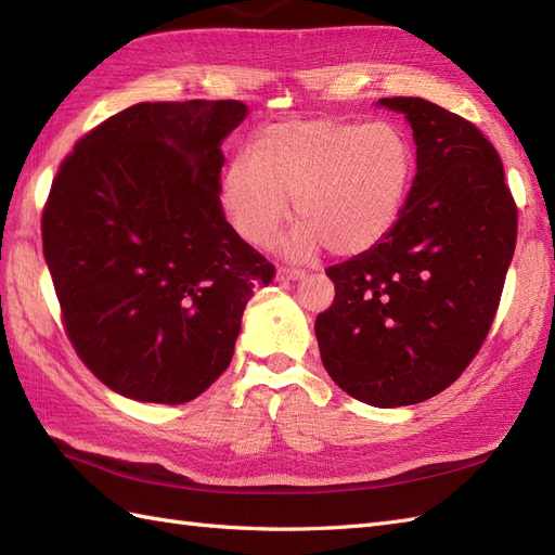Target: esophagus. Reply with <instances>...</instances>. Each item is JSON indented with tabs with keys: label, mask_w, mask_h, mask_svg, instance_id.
Instances as JSON below:
<instances>
[{
	"label": "esophagus",
	"mask_w": 555,
	"mask_h": 555,
	"mask_svg": "<svg viewBox=\"0 0 555 555\" xmlns=\"http://www.w3.org/2000/svg\"><path fill=\"white\" fill-rule=\"evenodd\" d=\"M279 281H298L305 279V269H291V267H279L276 272Z\"/></svg>",
	"instance_id": "obj_1"
}]
</instances>
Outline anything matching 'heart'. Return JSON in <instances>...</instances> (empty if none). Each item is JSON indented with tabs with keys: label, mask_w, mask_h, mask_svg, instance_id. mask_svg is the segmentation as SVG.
I'll use <instances>...</instances> for the list:
<instances>
[{
	"label": "heart",
	"mask_w": 555,
	"mask_h": 555,
	"mask_svg": "<svg viewBox=\"0 0 555 555\" xmlns=\"http://www.w3.org/2000/svg\"><path fill=\"white\" fill-rule=\"evenodd\" d=\"M414 153L392 122L302 120L264 130L250 158L227 165L219 203L255 248L276 241L293 198V246L357 255L376 246L404 208Z\"/></svg>",
	"instance_id": "1"
}]
</instances>
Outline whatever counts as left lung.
<instances>
[{"instance_id":"obj_1","label":"left lung","mask_w":555,"mask_h":555,"mask_svg":"<svg viewBox=\"0 0 555 555\" xmlns=\"http://www.w3.org/2000/svg\"><path fill=\"white\" fill-rule=\"evenodd\" d=\"M414 130L416 177L376 246L326 269L336 300L314 333L328 376L359 402H425L492 326L518 236L504 165L478 127L418 96L380 99Z\"/></svg>"}]
</instances>
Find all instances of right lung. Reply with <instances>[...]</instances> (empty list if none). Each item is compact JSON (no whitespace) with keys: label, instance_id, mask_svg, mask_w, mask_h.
<instances>
[{"label":"right lung","instance_id":"obj_1","mask_svg":"<svg viewBox=\"0 0 555 555\" xmlns=\"http://www.w3.org/2000/svg\"><path fill=\"white\" fill-rule=\"evenodd\" d=\"M241 101L137 103L75 144L42 212L63 324L113 392L184 404L222 376L274 267L227 222L222 141Z\"/></svg>","mask_w":555,"mask_h":555}]
</instances>
